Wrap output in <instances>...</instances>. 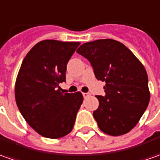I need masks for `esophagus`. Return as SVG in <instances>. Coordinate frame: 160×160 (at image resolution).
<instances>
[{
    "instance_id": "obj_1",
    "label": "esophagus",
    "mask_w": 160,
    "mask_h": 160,
    "mask_svg": "<svg viewBox=\"0 0 160 160\" xmlns=\"http://www.w3.org/2000/svg\"><path fill=\"white\" fill-rule=\"evenodd\" d=\"M83 96H84V98H88L89 95H90V94L89 93H83Z\"/></svg>"
}]
</instances>
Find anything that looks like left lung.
<instances>
[{
	"instance_id": "8db88e82",
	"label": "left lung",
	"mask_w": 160,
	"mask_h": 160,
	"mask_svg": "<svg viewBox=\"0 0 160 160\" xmlns=\"http://www.w3.org/2000/svg\"><path fill=\"white\" fill-rule=\"evenodd\" d=\"M77 52L90 62L96 79L106 83V94L96 95L99 107L93 113L100 130L110 136L128 133L150 102L144 66L123 43L113 39L85 43Z\"/></svg>"
}]
</instances>
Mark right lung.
Returning a JSON list of instances; mask_svg holds the SVG:
<instances>
[{
	"label": "right lung",
	"instance_id": "right-lung-1",
	"mask_svg": "<svg viewBox=\"0 0 160 160\" xmlns=\"http://www.w3.org/2000/svg\"><path fill=\"white\" fill-rule=\"evenodd\" d=\"M80 43L43 40L22 60L15 87L22 116L38 134L59 138L69 134L83 102L80 92H60L66 65Z\"/></svg>",
	"mask_w": 160,
	"mask_h": 160
}]
</instances>
